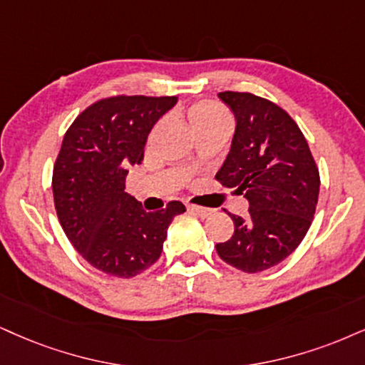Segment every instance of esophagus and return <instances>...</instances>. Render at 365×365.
Segmentation results:
<instances>
[{"mask_svg": "<svg viewBox=\"0 0 365 365\" xmlns=\"http://www.w3.org/2000/svg\"><path fill=\"white\" fill-rule=\"evenodd\" d=\"M187 210H190L191 213H195L196 217H200V218H206V217H210L211 213H213V210L203 208V206H196V205H187Z\"/></svg>", "mask_w": 365, "mask_h": 365, "instance_id": "obj_1", "label": "esophagus"}]
</instances>
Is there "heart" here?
Instances as JSON below:
<instances>
[{
	"instance_id": "obj_1",
	"label": "heart",
	"mask_w": 365,
	"mask_h": 365,
	"mask_svg": "<svg viewBox=\"0 0 365 365\" xmlns=\"http://www.w3.org/2000/svg\"><path fill=\"white\" fill-rule=\"evenodd\" d=\"M190 116V123L192 132H200V130L218 127V125H228V115L218 103L213 101H200L192 105L187 111Z\"/></svg>"
}]
</instances>
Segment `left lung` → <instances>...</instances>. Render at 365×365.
Listing matches in <instances>:
<instances>
[{
    "label": "left lung",
    "instance_id": "left-lung-1",
    "mask_svg": "<svg viewBox=\"0 0 365 365\" xmlns=\"http://www.w3.org/2000/svg\"><path fill=\"white\" fill-rule=\"evenodd\" d=\"M235 115L232 147L217 181L249 201V217L230 215L235 232L217 244L232 267L249 274L289 257L307 235L320 192L308 142L282 108L250 93H220Z\"/></svg>",
    "mask_w": 365,
    "mask_h": 365
}]
</instances>
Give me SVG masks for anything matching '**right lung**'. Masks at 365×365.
Instances as JSON below:
<instances>
[{
  "label": "right lung",
  "mask_w": 365,
  "mask_h": 365,
  "mask_svg": "<svg viewBox=\"0 0 365 365\" xmlns=\"http://www.w3.org/2000/svg\"><path fill=\"white\" fill-rule=\"evenodd\" d=\"M175 103V96L106 98L64 135L53 165V203L71 244L98 271L125 279L147 271L160 257L170 222L186 211L170 201L147 213L125 192L128 168L140 164L152 127Z\"/></svg>",
  "instance_id": "add662e5"
}]
</instances>
